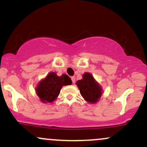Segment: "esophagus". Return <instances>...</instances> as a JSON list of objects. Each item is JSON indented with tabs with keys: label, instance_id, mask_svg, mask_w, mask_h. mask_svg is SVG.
<instances>
[{
	"label": "esophagus",
	"instance_id": "1",
	"mask_svg": "<svg viewBox=\"0 0 147 147\" xmlns=\"http://www.w3.org/2000/svg\"><path fill=\"white\" fill-rule=\"evenodd\" d=\"M71 78L72 83H73L74 84V83H75V81H76V78H75V77H74V76H72Z\"/></svg>",
	"mask_w": 147,
	"mask_h": 147
}]
</instances>
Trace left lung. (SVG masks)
Returning a JSON list of instances; mask_svg holds the SVG:
<instances>
[{
	"instance_id": "left-lung-1",
	"label": "left lung",
	"mask_w": 147,
	"mask_h": 147,
	"mask_svg": "<svg viewBox=\"0 0 147 147\" xmlns=\"http://www.w3.org/2000/svg\"><path fill=\"white\" fill-rule=\"evenodd\" d=\"M80 94L90 103H95L102 95V88L94 80L90 73H85L83 79L76 82Z\"/></svg>"
}]
</instances>
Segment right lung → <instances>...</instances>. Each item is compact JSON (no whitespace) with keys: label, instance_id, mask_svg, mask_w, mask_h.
Listing matches in <instances>:
<instances>
[{"label":"right lung","instance_id":"obj_1","mask_svg":"<svg viewBox=\"0 0 147 147\" xmlns=\"http://www.w3.org/2000/svg\"><path fill=\"white\" fill-rule=\"evenodd\" d=\"M71 83V80L67 74L58 76L54 72H51L40 82L36 88V93L42 102H52L59 95L63 86Z\"/></svg>","mask_w":147,"mask_h":147}]
</instances>
